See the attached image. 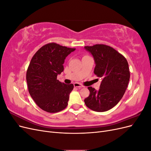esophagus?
Wrapping results in <instances>:
<instances>
[{"label":"esophagus","instance_id":"esophagus-1","mask_svg":"<svg viewBox=\"0 0 151 151\" xmlns=\"http://www.w3.org/2000/svg\"><path fill=\"white\" fill-rule=\"evenodd\" d=\"M74 86L75 87V88H83V87H84L83 85H81V84H79V83H74Z\"/></svg>","mask_w":151,"mask_h":151}]
</instances>
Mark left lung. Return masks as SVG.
Segmentation results:
<instances>
[{
  "label": "left lung",
  "mask_w": 151,
  "mask_h": 151,
  "mask_svg": "<svg viewBox=\"0 0 151 151\" xmlns=\"http://www.w3.org/2000/svg\"><path fill=\"white\" fill-rule=\"evenodd\" d=\"M84 48L94 58V73L102 79L99 90L88 87L90 94L84 103L94 111H106L116 106L125 92L130 80L129 64L122 55L107 45L98 44Z\"/></svg>",
  "instance_id": "8db88e82"
}]
</instances>
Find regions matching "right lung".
Segmentation results:
<instances>
[{
  "mask_svg": "<svg viewBox=\"0 0 151 151\" xmlns=\"http://www.w3.org/2000/svg\"><path fill=\"white\" fill-rule=\"evenodd\" d=\"M75 48L55 43L40 48L32 58L26 72V81L31 98L43 110L56 113L64 109L74 85L57 79L63 71L66 57Z\"/></svg>",
  "mask_w": 151,
  "mask_h": 151,
  "instance_id": "1",
  "label": "right lung"
}]
</instances>
